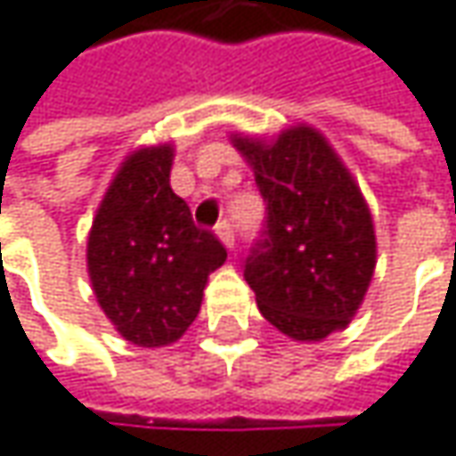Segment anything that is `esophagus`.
I'll return each instance as SVG.
<instances>
[{
	"label": "esophagus",
	"mask_w": 456,
	"mask_h": 456,
	"mask_svg": "<svg viewBox=\"0 0 456 456\" xmlns=\"http://www.w3.org/2000/svg\"><path fill=\"white\" fill-rule=\"evenodd\" d=\"M216 237L222 240V245H224L227 250L234 248V229H232L229 222H219V224H216Z\"/></svg>",
	"instance_id": "34e87169"
}]
</instances>
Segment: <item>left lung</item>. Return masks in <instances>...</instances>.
I'll return each mask as SVG.
<instances>
[{
	"mask_svg": "<svg viewBox=\"0 0 456 456\" xmlns=\"http://www.w3.org/2000/svg\"><path fill=\"white\" fill-rule=\"evenodd\" d=\"M266 200L264 240L245 258L258 311L295 342L347 329L376 271L370 208L339 153L311 125L271 141L232 133Z\"/></svg>",
	"mask_w": 456,
	"mask_h": 456,
	"instance_id": "left-lung-1",
	"label": "left lung"
}]
</instances>
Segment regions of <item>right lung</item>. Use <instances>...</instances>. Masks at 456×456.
<instances>
[{
    "instance_id": "1",
    "label": "right lung",
    "mask_w": 456,
    "mask_h": 456,
    "mask_svg": "<svg viewBox=\"0 0 456 456\" xmlns=\"http://www.w3.org/2000/svg\"><path fill=\"white\" fill-rule=\"evenodd\" d=\"M175 145H141L125 156L88 232V276L117 334L138 347H167L195 321L208 273L224 245L192 224L169 185Z\"/></svg>"
}]
</instances>
